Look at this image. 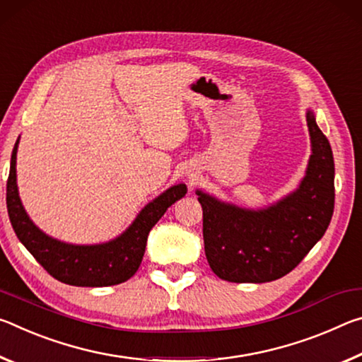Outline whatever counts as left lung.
Returning a JSON list of instances; mask_svg holds the SVG:
<instances>
[{
	"label": "left lung",
	"instance_id": "1",
	"mask_svg": "<svg viewBox=\"0 0 362 362\" xmlns=\"http://www.w3.org/2000/svg\"><path fill=\"white\" fill-rule=\"evenodd\" d=\"M313 156L300 187L262 211L224 205L197 191L204 245L211 271L228 282H271L297 268L334 215V156L329 139L306 115Z\"/></svg>",
	"mask_w": 362,
	"mask_h": 362
}]
</instances>
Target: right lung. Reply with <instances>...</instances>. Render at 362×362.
<instances>
[{"instance_id":"obj_1","label":"right lung","mask_w":362,"mask_h":362,"mask_svg":"<svg viewBox=\"0 0 362 362\" xmlns=\"http://www.w3.org/2000/svg\"><path fill=\"white\" fill-rule=\"evenodd\" d=\"M13 156L8 185H6V205L16 235L33 258L54 277L69 286L76 287H109L128 281L142 262L146 242L151 229L165 215L168 206L182 199L187 192L185 185L170 187L139 213L134 223L118 239L103 245H69L51 239L35 226L21 204L16 185V153Z\"/></svg>"}]
</instances>
